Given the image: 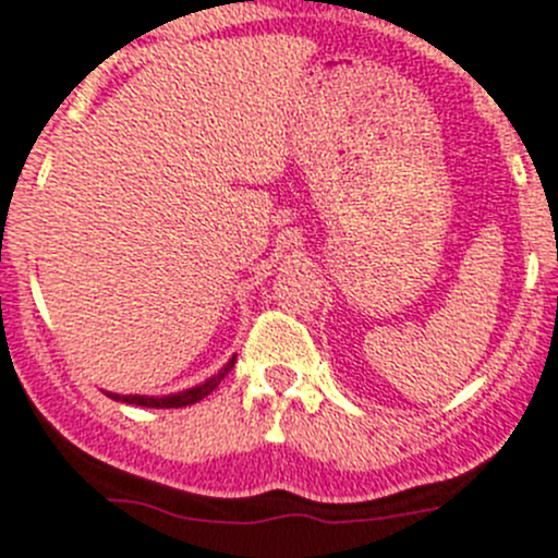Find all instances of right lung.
<instances>
[{
  "instance_id": "1",
  "label": "right lung",
  "mask_w": 558,
  "mask_h": 558,
  "mask_svg": "<svg viewBox=\"0 0 558 558\" xmlns=\"http://www.w3.org/2000/svg\"><path fill=\"white\" fill-rule=\"evenodd\" d=\"M233 363H236V355H233L231 361H228L226 366L215 374V377H208L206 383L195 385V388L179 390V393H170V397H121V393H107V397H112L114 402L137 404V408H186V404H195V402H201V399H206L208 393H211V390L222 383V377L231 372Z\"/></svg>"
}]
</instances>
